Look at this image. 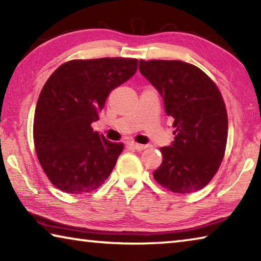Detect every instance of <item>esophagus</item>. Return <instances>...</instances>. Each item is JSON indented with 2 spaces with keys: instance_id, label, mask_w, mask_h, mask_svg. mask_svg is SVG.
<instances>
[{
  "instance_id": "esophagus-1",
  "label": "esophagus",
  "mask_w": 261,
  "mask_h": 261,
  "mask_svg": "<svg viewBox=\"0 0 261 261\" xmlns=\"http://www.w3.org/2000/svg\"><path fill=\"white\" fill-rule=\"evenodd\" d=\"M129 145L132 148H135L136 151H143V149L147 147V145H141L138 143H135V141H131V143H129Z\"/></svg>"
}]
</instances>
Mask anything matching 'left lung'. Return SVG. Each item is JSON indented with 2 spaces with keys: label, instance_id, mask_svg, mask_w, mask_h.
<instances>
[{
  "label": "left lung",
  "instance_id": "obj_1",
  "mask_svg": "<svg viewBox=\"0 0 261 261\" xmlns=\"http://www.w3.org/2000/svg\"><path fill=\"white\" fill-rule=\"evenodd\" d=\"M139 71L159 92L173 118L174 141L161 147L162 163L153 176L176 193H191L214 177L226 151L228 116L213 81L182 61H139Z\"/></svg>",
  "mask_w": 261,
  "mask_h": 261
}]
</instances>
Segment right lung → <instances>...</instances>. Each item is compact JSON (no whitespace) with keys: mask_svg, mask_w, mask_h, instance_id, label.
<instances>
[{"mask_svg":"<svg viewBox=\"0 0 261 261\" xmlns=\"http://www.w3.org/2000/svg\"><path fill=\"white\" fill-rule=\"evenodd\" d=\"M138 60H73L57 68L43 85L34 113L35 152L43 171L61 191L82 194L109 177L123 143L93 131L108 95L134 76Z\"/></svg>","mask_w":261,"mask_h":261,"instance_id":"obj_1","label":"right lung"}]
</instances>
